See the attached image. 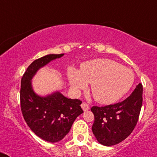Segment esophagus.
Returning <instances> with one entry per match:
<instances>
[{"mask_svg": "<svg viewBox=\"0 0 157 157\" xmlns=\"http://www.w3.org/2000/svg\"><path fill=\"white\" fill-rule=\"evenodd\" d=\"M81 107H82V110L84 111V112H86V111H88L89 109H90V107H89V106L86 104V103H82V104H81Z\"/></svg>", "mask_w": 157, "mask_h": 157, "instance_id": "34e87169", "label": "esophagus"}]
</instances>
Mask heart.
Listing matches in <instances>:
<instances>
[{"mask_svg":"<svg viewBox=\"0 0 157 157\" xmlns=\"http://www.w3.org/2000/svg\"><path fill=\"white\" fill-rule=\"evenodd\" d=\"M68 80L75 93L91 83L90 90L96 101L110 104L120 100L131 88L134 74L130 69L111 59H96L82 63L80 71L69 68Z\"/></svg>","mask_w":157,"mask_h":157,"instance_id":"obj_1","label":"heart"}]
</instances>
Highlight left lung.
Instances as JSON below:
<instances>
[{
	"label": "left lung",
	"instance_id": "obj_1",
	"mask_svg": "<svg viewBox=\"0 0 157 157\" xmlns=\"http://www.w3.org/2000/svg\"><path fill=\"white\" fill-rule=\"evenodd\" d=\"M143 85H136L133 92L122 102L114 105L93 106L95 121L92 131L99 144L106 146L118 144L134 130L143 103Z\"/></svg>",
	"mask_w": 157,
	"mask_h": 157
}]
</instances>
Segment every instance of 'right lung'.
<instances>
[{
	"mask_svg": "<svg viewBox=\"0 0 157 157\" xmlns=\"http://www.w3.org/2000/svg\"><path fill=\"white\" fill-rule=\"evenodd\" d=\"M61 54H48L33 61L21 80V109L24 119L32 131L45 141L56 143L68 134L73 122L83 113L78 99L67 98L59 91L47 96L37 94L32 80L37 71Z\"/></svg>",
	"mask_w": 157,
	"mask_h": 157,
	"instance_id": "add662e5",
	"label": "right lung"
}]
</instances>
